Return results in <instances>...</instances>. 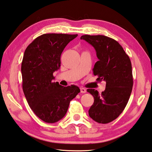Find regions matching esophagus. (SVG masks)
Returning a JSON list of instances; mask_svg holds the SVG:
<instances>
[{"label": "esophagus", "instance_id": "34e87169", "mask_svg": "<svg viewBox=\"0 0 152 152\" xmlns=\"http://www.w3.org/2000/svg\"><path fill=\"white\" fill-rule=\"evenodd\" d=\"M80 91H81V93L84 94L86 92V90L84 88H80Z\"/></svg>", "mask_w": 152, "mask_h": 152}]
</instances>
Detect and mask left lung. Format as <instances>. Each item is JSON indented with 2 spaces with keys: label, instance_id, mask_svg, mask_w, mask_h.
Listing matches in <instances>:
<instances>
[{
  "label": "left lung",
  "instance_id": "8db88e82",
  "mask_svg": "<svg viewBox=\"0 0 152 152\" xmlns=\"http://www.w3.org/2000/svg\"><path fill=\"white\" fill-rule=\"evenodd\" d=\"M94 47L98 61L93 68L97 80L106 82L99 94L88 89L94 98L89 109L90 117L97 123L106 124L116 119L125 108L131 94L133 78L129 56L117 41L105 35H84L80 37Z\"/></svg>",
  "mask_w": 152,
  "mask_h": 152
}]
</instances>
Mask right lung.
<instances>
[{
    "label": "right lung",
    "instance_id": "obj_1",
    "mask_svg": "<svg viewBox=\"0 0 152 152\" xmlns=\"http://www.w3.org/2000/svg\"><path fill=\"white\" fill-rule=\"evenodd\" d=\"M78 35L46 34L27 47L22 62V88L28 105L45 123H55L66 115L70 101L80 90L53 82V72L61 66V55L68 43Z\"/></svg>",
    "mask_w": 152,
    "mask_h": 152
}]
</instances>
